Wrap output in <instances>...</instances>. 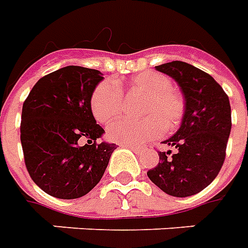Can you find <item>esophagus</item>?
I'll return each mask as SVG.
<instances>
[{"instance_id":"1","label":"esophagus","mask_w":248,"mask_h":248,"mask_svg":"<svg viewBox=\"0 0 248 248\" xmlns=\"http://www.w3.org/2000/svg\"><path fill=\"white\" fill-rule=\"evenodd\" d=\"M127 149L130 150H133L135 154H140V153H143L145 151V147L143 146H134V145H124Z\"/></svg>"}]
</instances>
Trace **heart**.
Masks as SVG:
<instances>
[{"label": "heart", "instance_id": "b5f03b06", "mask_svg": "<svg viewBox=\"0 0 248 248\" xmlns=\"http://www.w3.org/2000/svg\"><path fill=\"white\" fill-rule=\"evenodd\" d=\"M129 94H145L140 121L119 119L108 129V140L119 145H140L154 140L166 130L177 127L185 113V102L181 94L171 89L170 78L154 71H143L131 77L124 83ZM124 106L121 85L114 81H103L98 85L90 98V108L98 122H110L118 117Z\"/></svg>", "mask_w": 248, "mask_h": 248}]
</instances>
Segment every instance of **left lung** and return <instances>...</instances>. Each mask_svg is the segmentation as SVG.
<instances>
[{
    "mask_svg": "<svg viewBox=\"0 0 248 248\" xmlns=\"http://www.w3.org/2000/svg\"><path fill=\"white\" fill-rule=\"evenodd\" d=\"M155 69L179 85L185 114L177 133L163 142L174 153L159 151L147 177L169 195L190 197L206 188L223 166L231 131L229 97L213 77L190 63L172 61Z\"/></svg>",
    "mask_w": 248,
    "mask_h": 248,
    "instance_id": "8db88e82",
    "label": "left lung"
}]
</instances>
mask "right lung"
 <instances>
[{"label":"right lung","instance_id":"obj_1","mask_svg":"<svg viewBox=\"0 0 248 248\" xmlns=\"http://www.w3.org/2000/svg\"><path fill=\"white\" fill-rule=\"evenodd\" d=\"M103 74L66 66L42 77L25 99L21 145L29 175L41 190L60 199L86 195L101 181L114 143H97L90 98ZM82 140L88 143L81 145Z\"/></svg>","mask_w":248,"mask_h":248}]
</instances>
